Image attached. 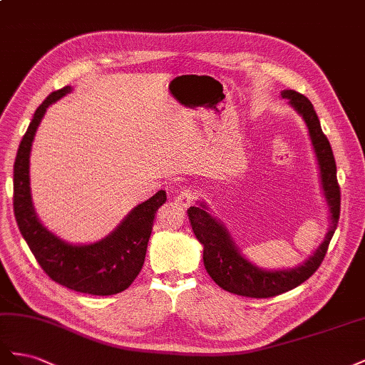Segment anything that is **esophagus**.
<instances>
[{
    "label": "esophagus",
    "instance_id": "1",
    "mask_svg": "<svg viewBox=\"0 0 365 365\" xmlns=\"http://www.w3.org/2000/svg\"><path fill=\"white\" fill-rule=\"evenodd\" d=\"M195 200V192L192 188H183L175 197V203L182 207H190Z\"/></svg>",
    "mask_w": 365,
    "mask_h": 365
}]
</instances>
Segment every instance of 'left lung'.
<instances>
[{
  "mask_svg": "<svg viewBox=\"0 0 365 365\" xmlns=\"http://www.w3.org/2000/svg\"><path fill=\"white\" fill-rule=\"evenodd\" d=\"M281 98L287 99L301 118H303L309 130L312 147L315 151V158L319 168L321 190L327 202L330 212V226L324 242L317 251L312 254L303 264L289 269L267 270L258 267L240 252V249L232 240L226 226L210 212V207L203 202L191 206L188 217L197 240L203 246V263L206 272L215 281V284L227 292L251 297V298H269L299 286L301 283L315 274V270L326 257L329 243L331 240L339 220L341 192L336 180V163L330 143L321 130V123L314 110L312 102L294 90H283Z\"/></svg>",
  "mask_w": 365,
  "mask_h": 365,
  "instance_id": "8db88e82",
  "label": "left lung"
}]
</instances>
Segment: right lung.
Instances as JSON below:
<instances>
[{
	"mask_svg": "<svg viewBox=\"0 0 365 365\" xmlns=\"http://www.w3.org/2000/svg\"><path fill=\"white\" fill-rule=\"evenodd\" d=\"M70 91L71 87L67 86L50 93L36 108L19 143L14 165V212L21 235L51 279L81 294L114 295L130 287L139 275L154 215L166 202V192L160 190L134 206L114 231L95 243H68L41 223L30 191V151L47 108Z\"/></svg>",
	"mask_w": 365,
	"mask_h": 365,
	"instance_id": "right-lung-1",
	"label": "right lung"
}]
</instances>
